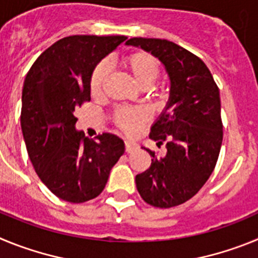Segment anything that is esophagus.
<instances>
[{
	"instance_id": "34e87169",
	"label": "esophagus",
	"mask_w": 258,
	"mask_h": 258,
	"mask_svg": "<svg viewBox=\"0 0 258 258\" xmlns=\"http://www.w3.org/2000/svg\"><path fill=\"white\" fill-rule=\"evenodd\" d=\"M124 146H125V152H127V154H129V152H132V151H134V150L137 149L136 143L129 142V141H125Z\"/></svg>"
}]
</instances>
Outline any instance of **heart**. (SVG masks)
Here are the masks:
<instances>
[{
    "mask_svg": "<svg viewBox=\"0 0 258 258\" xmlns=\"http://www.w3.org/2000/svg\"><path fill=\"white\" fill-rule=\"evenodd\" d=\"M118 66L124 71L126 76L140 89L150 88L156 81L160 74L159 61L145 51H134L126 54L118 60ZM107 80V71L103 64H99L94 68L90 81H89V90L93 98H101L103 95L104 85ZM151 97L157 102H163L165 98L164 89H157L151 87ZM149 120V113L146 109L140 108H117L112 113V121L120 131L127 136H133Z\"/></svg>",
    "mask_w": 258,
    "mask_h": 258,
    "instance_id": "heart-1",
    "label": "heart"
}]
</instances>
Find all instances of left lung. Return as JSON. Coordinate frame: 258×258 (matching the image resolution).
<instances>
[{"mask_svg": "<svg viewBox=\"0 0 258 258\" xmlns=\"http://www.w3.org/2000/svg\"><path fill=\"white\" fill-rule=\"evenodd\" d=\"M125 44L151 52L170 80L169 101L150 133L166 152L159 157L146 149L151 165L136 175V184L147 204L172 208L191 199L217 163L223 137L220 90L206 63L172 41L133 37Z\"/></svg>", "mask_w": 258, "mask_h": 258, "instance_id": "8db88e82", "label": "left lung"}]
</instances>
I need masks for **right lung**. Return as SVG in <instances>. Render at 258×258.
I'll return each mask as SVG.
<instances>
[{"label": "right lung", "mask_w": 258, "mask_h": 258, "mask_svg": "<svg viewBox=\"0 0 258 258\" xmlns=\"http://www.w3.org/2000/svg\"><path fill=\"white\" fill-rule=\"evenodd\" d=\"M125 36L76 35L56 41L32 64L22 94L23 137L40 179L59 199L85 203L103 191L125 151L109 133L89 140L76 131L75 111L90 101L89 81L97 64Z\"/></svg>", "instance_id": "obj_1"}]
</instances>
